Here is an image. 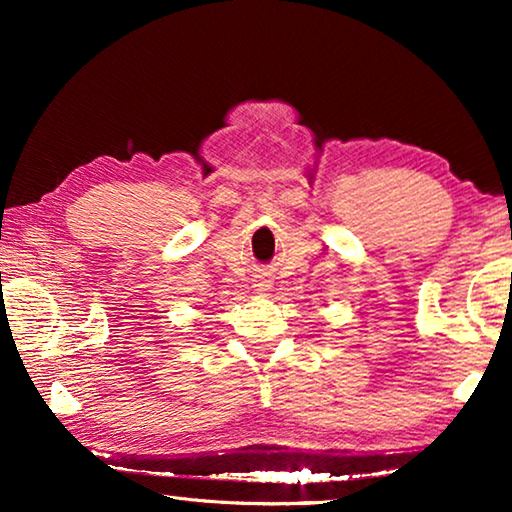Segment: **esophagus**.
I'll return each mask as SVG.
<instances>
[{"label": "esophagus", "instance_id": "34e87169", "mask_svg": "<svg viewBox=\"0 0 512 512\" xmlns=\"http://www.w3.org/2000/svg\"><path fill=\"white\" fill-rule=\"evenodd\" d=\"M270 286H272V279L268 275H258V279H256L258 291H270Z\"/></svg>", "mask_w": 512, "mask_h": 512}]
</instances>
